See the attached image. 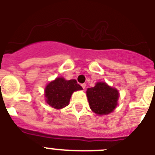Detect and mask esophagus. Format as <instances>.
<instances>
[{
  "mask_svg": "<svg viewBox=\"0 0 155 155\" xmlns=\"http://www.w3.org/2000/svg\"><path fill=\"white\" fill-rule=\"evenodd\" d=\"M81 87H83V89H84V88H85V87H86V84H85V83H84V84H81Z\"/></svg>",
  "mask_w": 155,
  "mask_h": 155,
  "instance_id": "1",
  "label": "esophagus"
}]
</instances>
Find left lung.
<instances>
[{
    "label": "left lung",
    "mask_w": 155,
    "mask_h": 155,
    "mask_svg": "<svg viewBox=\"0 0 155 155\" xmlns=\"http://www.w3.org/2000/svg\"><path fill=\"white\" fill-rule=\"evenodd\" d=\"M87 97L91 110L98 115H106L114 110L119 98L118 91L105 82H98L87 88Z\"/></svg>",
    "instance_id": "obj_1"
}]
</instances>
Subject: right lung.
<instances>
[{"label": "right lung", "instance_id": "1", "mask_svg": "<svg viewBox=\"0 0 155 155\" xmlns=\"http://www.w3.org/2000/svg\"><path fill=\"white\" fill-rule=\"evenodd\" d=\"M81 89V86L74 79L66 81L63 78H58L46 86L45 89L46 102L53 108L62 109L69 104L72 93Z\"/></svg>", "mask_w": 155, "mask_h": 155}]
</instances>
